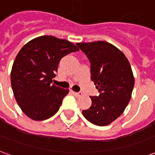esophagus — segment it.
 <instances>
[{
	"label": "esophagus",
	"mask_w": 155,
	"mask_h": 155,
	"mask_svg": "<svg viewBox=\"0 0 155 155\" xmlns=\"http://www.w3.org/2000/svg\"><path fill=\"white\" fill-rule=\"evenodd\" d=\"M72 93L75 95V96H81L82 95V92H74V91H72Z\"/></svg>",
	"instance_id": "esophagus-1"
}]
</instances>
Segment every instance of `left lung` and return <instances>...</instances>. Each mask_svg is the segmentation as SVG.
<instances>
[{
  "label": "left lung",
  "instance_id": "1",
  "mask_svg": "<svg viewBox=\"0 0 155 155\" xmlns=\"http://www.w3.org/2000/svg\"><path fill=\"white\" fill-rule=\"evenodd\" d=\"M91 62V80L100 92L91 96L92 104L82 111L98 126H105L120 117L129 104L134 85L130 64L122 51L106 41L76 44Z\"/></svg>",
  "mask_w": 155,
  "mask_h": 155
}]
</instances>
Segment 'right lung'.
Returning a JSON list of instances; mask_svg holds the SVG:
<instances>
[{"instance_id":"add662e5","label":"right lung","mask_w":155,"mask_h":155,"mask_svg":"<svg viewBox=\"0 0 155 155\" xmlns=\"http://www.w3.org/2000/svg\"><path fill=\"white\" fill-rule=\"evenodd\" d=\"M71 41L51 35L30 41L16 55L11 72L13 94L17 104L31 120L41 121L53 116L69 90L52 84L61 58L74 51Z\"/></svg>"}]
</instances>
